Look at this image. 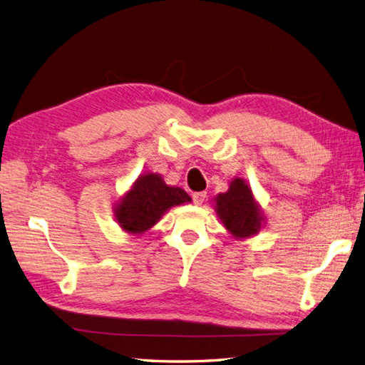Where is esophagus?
Masks as SVG:
<instances>
[{
	"mask_svg": "<svg viewBox=\"0 0 365 365\" xmlns=\"http://www.w3.org/2000/svg\"><path fill=\"white\" fill-rule=\"evenodd\" d=\"M207 197V192L205 191H197V192H192V202L196 205H202V202Z\"/></svg>",
	"mask_w": 365,
	"mask_h": 365,
	"instance_id": "34e87169",
	"label": "esophagus"
}]
</instances>
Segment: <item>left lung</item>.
Listing matches in <instances>:
<instances>
[{"label": "left lung", "instance_id": "1", "mask_svg": "<svg viewBox=\"0 0 365 365\" xmlns=\"http://www.w3.org/2000/svg\"><path fill=\"white\" fill-rule=\"evenodd\" d=\"M216 213L232 235L247 238L255 235L262 227L260 208L255 204L252 191L243 178H234L226 192L218 195Z\"/></svg>", "mask_w": 365, "mask_h": 365}]
</instances>
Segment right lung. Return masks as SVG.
I'll use <instances>...</instances> for the list:
<instances>
[{
	"instance_id": "1",
	"label": "right lung",
	"mask_w": 365,
	"mask_h": 365,
	"mask_svg": "<svg viewBox=\"0 0 365 365\" xmlns=\"http://www.w3.org/2000/svg\"><path fill=\"white\" fill-rule=\"evenodd\" d=\"M191 197L182 188L169 187L158 174L141 175L118 207L114 216L128 234H143L157 224L170 207L190 202Z\"/></svg>"
}]
</instances>
